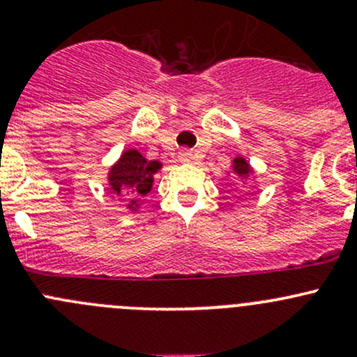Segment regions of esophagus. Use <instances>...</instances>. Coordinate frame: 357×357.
Instances as JSON below:
<instances>
[{"label": "esophagus", "mask_w": 357, "mask_h": 357, "mask_svg": "<svg viewBox=\"0 0 357 357\" xmlns=\"http://www.w3.org/2000/svg\"><path fill=\"white\" fill-rule=\"evenodd\" d=\"M193 158V152L192 150H181V152H179V160H183V162H190Z\"/></svg>", "instance_id": "34e87169"}]
</instances>
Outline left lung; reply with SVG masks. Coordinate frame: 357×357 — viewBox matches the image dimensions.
<instances>
[{"instance_id": "1", "label": "left lung", "mask_w": 357, "mask_h": 357, "mask_svg": "<svg viewBox=\"0 0 357 357\" xmlns=\"http://www.w3.org/2000/svg\"><path fill=\"white\" fill-rule=\"evenodd\" d=\"M233 171H235V176H238V178L250 174V167H248V164L243 158H236L235 165H233Z\"/></svg>"}]
</instances>
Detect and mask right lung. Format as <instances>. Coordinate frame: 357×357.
I'll return each mask as SVG.
<instances>
[{"mask_svg":"<svg viewBox=\"0 0 357 357\" xmlns=\"http://www.w3.org/2000/svg\"><path fill=\"white\" fill-rule=\"evenodd\" d=\"M158 167L160 165L157 162H146L142 153L129 150L112 167L109 179L112 190L131 199V205H138L136 202L152 190V176Z\"/></svg>","mask_w":357,"mask_h":357,"instance_id":"right-lung-1","label":"right lung"}]
</instances>
